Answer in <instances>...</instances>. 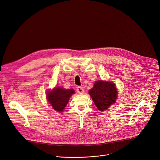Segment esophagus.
<instances>
[{
	"label": "esophagus",
	"mask_w": 160,
	"mask_h": 160,
	"mask_svg": "<svg viewBox=\"0 0 160 160\" xmlns=\"http://www.w3.org/2000/svg\"><path fill=\"white\" fill-rule=\"evenodd\" d=\"M77 91L79 94H82L84 92V89L82 87H78L77 88Z\"/></svg>",
	"instance_id": "obj_1"
}]
</instances>
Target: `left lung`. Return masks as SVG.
<instances>
[{
	"label": "left lung",
	"mask_w": 160,
	"mask_h": 160,
	"mask_svg": "<svg viewBox=\"0 0 160 160\" xmlns=\"http://www.w3.org/2000/svg\"><path fill=\"white\" fill-rule=\"evenodd\" d=\"M89 93L100 111L106 110L114 104L117 98V89L115 84L110 82L96 81Z\"/></svg>",
	"instance_id": "8db88e82"
}]
</instances>
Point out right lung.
Here are the masks:
<instances>
[{
  "instance_id": "right-lung-1",
  "label": "right lung",
  "mask_w": 160,
  "mask_h": 160,
  "mask_svg": "<svg viewBox=\"0 0 160 160\" xmlns=\"http://www.w3.org/2000/svg\"><path fill=\"white\" fill-rule=\"evenodd\" d=\"M74 92L75 91L73 89H65L56 87L51 91H47V99L55 110L61 112Z\"/></svg>"
}]
</instances>
